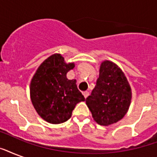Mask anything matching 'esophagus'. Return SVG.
<instances>
[{
    "label": "esophagus",
    "instance_id": "esophagus-1",
    "mask_svg": "<svg viewBox=\"0 0 157 157\" xmlns=\"http://www.w3.org/2000/svg\"><path fill=\"white\" fill-rule=\"evenodd\" d=\"M89 94H90V93H89L88 91H86V92H84L83 93V95H84V97H85V98H87V97H88L89 96Z\"/></svg>",
    "mask_w": 157,
    "mask_h": 157
}]
</instances>
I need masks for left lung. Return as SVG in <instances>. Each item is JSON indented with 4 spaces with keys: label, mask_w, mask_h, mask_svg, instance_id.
<instances>
[{
    "label": "left lung",
    "mask_w": 157,
    "mask_h": 157,
    "mask_svg": "<svg viewBox=\"0 0 157 157\" xmlns=\"http://www.w3.org/2000/svg\"><path fill=\"white\" fill-rule=\"evenodd\" d=\"M131 97V88L124 72L117 64L106 60L101 63L99 77L86 103L98 124L109 125L124 117Z\"/></svg>",
    "instance_id": "1"
}]
</instances>
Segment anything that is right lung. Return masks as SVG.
Masks as SVG:
<instances>
[{
  "label": "right lung",
  "instance_id": "right-lung-1",
  "mask_svg": "<svg viewBox=\"0 0 157 157\" xmlns=\"http://www.w3.org/2000/svg\"><path fill=\"white\" fill-rule=\"evenodd\" d=\"M74 63H66L63 57L54 54L38 67L30 84V96L39 116L50 124H60L71 117L76 105L86 98L76 80H68L67 73Z\"/></svg>",
  "mask_w": 157,
  "mask_h": 157
}]
</instances>
